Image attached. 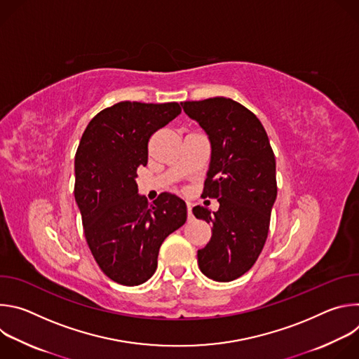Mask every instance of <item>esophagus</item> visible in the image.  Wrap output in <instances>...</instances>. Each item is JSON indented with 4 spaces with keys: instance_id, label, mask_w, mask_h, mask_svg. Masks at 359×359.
I'll return each mask as SVG.
<instances>
[{
    "instance_id": "34e87169",
    "label": "esophagus",
    "mask_w": 359,
    "mask_h": 359,
    "mask_svg": "<svg viewBox=\"0 0 359 359\" xmlns=\"http://www.w3.org/2000/svg\"><path fill=\"white\" fill-rule=\"evenodd\" d=\"M186 208H187V217H189V220H191L193 219V213H191V203H186Z\"/></svg>"
}]
</instances>
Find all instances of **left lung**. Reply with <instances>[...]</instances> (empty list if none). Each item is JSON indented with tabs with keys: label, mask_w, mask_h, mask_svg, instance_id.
Here are the masks:
<instances>
[{
	"label": "left lung",
	"mask_w": 359,
	"mask_h": 359,
	"mask_svg": "<svg viewBox=\"0 0 359 359\" xmlns=\"http://www.w3.org/2000/svg\"><path fill=\"white\" fill-rule=\"evenodd\" d=\"M184 114L206 132L212 146L203 197L219 210L196 206L193 215L212 224V238L197 251L200 271L220 283L247 273L267 240L277 197L276 158L259 118L230 97L182 102Z\"/></svg>",
	"instance_id": "left-lung-1"
}]
</instances>
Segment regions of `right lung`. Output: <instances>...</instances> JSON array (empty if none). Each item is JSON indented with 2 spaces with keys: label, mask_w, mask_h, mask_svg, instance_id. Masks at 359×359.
Listing matches in <instances>:
<instances>
[{
  "label": "right lung",
  "mask_w": 359,
  "mask_h": 359,
  "mask_svg": "<svg viewBox=\"0 0 359 359\" xmlns=\"http://www.w3.org/2000/svg\"><path fill=\"white\" fill-rule=\"evenodd\" d=\"M182 114L176 102H119L86 126L75 155V200L88 245L100 270L122 285L147 281L165 238L187 219L172 193L153 201L137 193V168L147 163L150 136Z\"/></svg>",
  "instance_id": "right-lung-1"
}]
</instances>
